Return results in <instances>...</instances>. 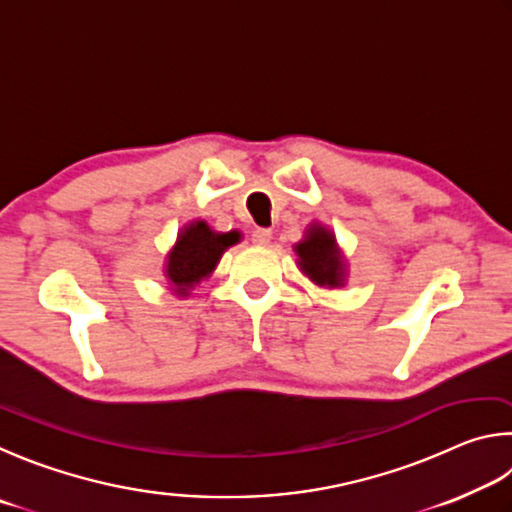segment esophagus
<instances>
[{
  "label": "esophagus",
  "mask_w": 512,
  "mask_h": 512,
  "mask_svg": "<svg viewBox=\"0 0 512 512\" xmlns=\"http://www.w3.org/2000/svg\"><path fill=\"white\" fill-rule=\"evenodd\" d=\"M270 240H272L270 229H254V231H251V242H254V245H258V247L267 245Z\"/></svg>",
  "instance_id": "obj_1"
}]
</instances>
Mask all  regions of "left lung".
<instances>
[{"instance_id": "left-lung-1", "label": "left lung", "mask_w": 512, "mask_h": 512, "mask_svg": "<svg viewBox=\"0 0 512 512\" xmlns=\"http://www.w3.org/2000/svg\"><path fill=\"white\" fill-rule=\"evenodd\" d=\"M297 251L299 270L308 276L312 283L321 288H342L346 283V265L342 251L337 247L335 233L324 224L312 222L306 229V236L294 245Z\"/></svg>"}]
</instances>
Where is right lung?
Instances as JSON below:
<instances>
[{"label": "right lung", "mask_w": 512, "mask_h": 512, "mask_svg": "<svg viewBox=\"0 0 512 512\" xmlns=\"http://www.w3.org/2000/svg\"><path fill=\"white\" fill-rule=\"evenodd\" d=\"M240 240L238 231L218 233L204 220H195L179 231L175 247L168 251L166 279L177 297H188L197 283L220 263L224 251Z\"/></svg>", "instance_id": "add662e5"}]
</instances>
